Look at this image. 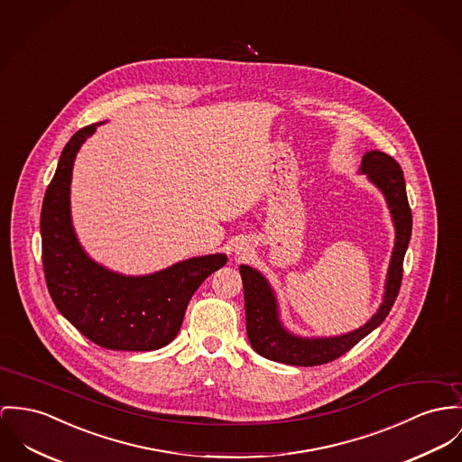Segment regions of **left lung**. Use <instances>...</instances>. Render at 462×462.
Returning <instances> with one entry per match:
<instances>
[{"instance_id":"obj_1","label":"left lung","mask_w":462,"mask_h":462,"mask_svg":"<svg viewBox=\"0 0 462 462\" xmlns=\"http://www.w3.org/2000/svg\"><path fill=\"white\" fill-rule=\"evenodd\" d=\"M362 172L367 174L383 191L395 223V246L392 253L383 304L380 306L378 313L364 327L346 336L300 339L288 334L282 327L278 319L276 299L263 276L248 265H241L239 271L245 286L246 330L249 343L258 356L290 365H321L352 350L358 341H362L369 332H373L391 313L402 282L404 253L411 237V209L406 197L402 171L392 156L380 151L365 152L362 160Z\"/></svg>"}]
</instances>
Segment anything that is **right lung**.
Wrapping results in <instances>:
<instances>
[{"label":"right lung","instance_id":"1","mask_svg":"<svg viewBox=\"0 0 462 462\" xmlns=\"http://www.w3.org/2000/svg\"><path fill=\"white\" fill-rule=\"evenodd\" d=\"M95 130L97 125L80 128L65 145L43 197L45 283L58 311L95 345L125 352L158 350L178 336L191 295L226 263V256L191 258L143 278L114 274L89 260L71 228L70 180L75 154Z\"/></svg>","mask_w":462,"mask_h":462}]
</instances>
